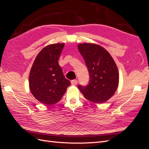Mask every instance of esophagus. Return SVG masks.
<instances>
[{
  "instance_id": "obj_1",
  "label": "esophagus",
  "mask_w": 149,
  "mask_h": 149,
  "mask_svg": "<svg viewBox=\"0 0 149 149\" xmlns=\"http://www.w3.org/2000/svg\"><path fill=\"white\" fill-rule=\"evenodd\" d=\"M71 83L72 85H77L78 83V81L77 79H74L71 81Z\"/></svg>"
}]
</instances>
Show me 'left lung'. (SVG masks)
<instances>
[{"label":"left lung","instance_id":"obj_1","mask_svg":"<svg viewBox=\"0 0 149 149\" xmlns=\"http://www.w3.org/2000/svg\"><path fill=\"white\" fill-rule=\"evenodd\" d=\"M78 49L90 76L89 83L85 86L79 85V90L91 102H106L115 93L118 84V71L115 61L105 49L96 44H79Z\"/></svg>","mask_w":149,"mask_h":149}]
</instances>
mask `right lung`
Segmentation results:
<instances>
[{
	"label": "right lung",
	"mask_w": 149,
	"mask_h": 149,
	"mask_svg": "<svg viewBox=\"0 0 149 149\" xmlns=\"http://www.w3.org/2000/svg\"><path fill=\"white\" fill-rule=\"evenodd\" d=\"M64 45L56 43L44 47L37 55L30 72L31 93L36 99L47 106L59 102L71 84L58 63Z\"/></svg>",
	"instance_id": "right-lung-1"
}]
</instances>
